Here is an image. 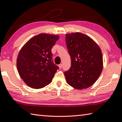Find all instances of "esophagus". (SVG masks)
<instances>
[{
	"mask_svg": "<svg viewBox=\"0 0 122 122\" xmlns=\"http://www.w3.org/2000/svg\"><path fill=\"white\" fill-rule=\"evenodd\" d=\"M59 68L60 69H61L62 68V64H60L59 65Z\"/></svg>",
	"mask_w": 122,
	"mask_h": 122,
	"instance_id": "esophagus-1",
	"label": "esophagus"
}]
</instances>
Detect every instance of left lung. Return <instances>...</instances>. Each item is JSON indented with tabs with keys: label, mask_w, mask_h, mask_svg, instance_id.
Listing matches in <instances>:
<instances>
[{
	"label": "left lung",
	"mask_w": 122,
	"mask_h": 122,
	"mask_svg": "<svg viewBox=\"0 0 122 122\" xmlns=\"http://www.w3.org/2000/svg\"><path fill=\"white\" fill-rule=\"evenodd\" d=\"M71 66L64 72L66 82L77 90L87 89L97 80L103 68L102 51L89 36L80 32L66 34Z\"/></svg>",
	"instance_id": "left-lung-1"
}]
</instances>
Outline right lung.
<instances>
[{"mask_svg":"<svg viewBox=\"0 0 122 122\" xmlns=\"http://www.w3.org/2000/svg\"><path fill=\"white\" fill-rule=\"evenodd\" d=\"M58 36L40 33L22 46L17 59L21 79L28 86L41 89L51 82L59 67L53 63L51 49Z\"/></svg>","mask_w":122,"mask_h":122,"instance_id":"1","label":"right lung"}]
</instances>
